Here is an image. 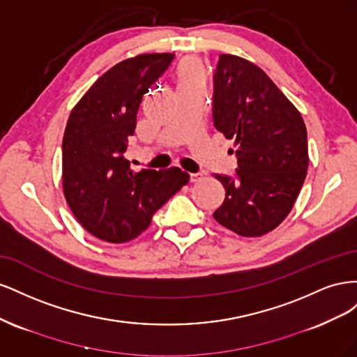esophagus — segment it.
<instances>
[{
	"label": "esophagus",
	"instance_id": "34e87169",
	"mask_svg": "<svg viewBox=\"0 0 357 357\" xmlns=\"http://www.w3.org/2000/svg\"><path fill=\"white\" fill-rule=\"evenodd\" d=\"M189 176H190V181H192V183L199 181V180H202V177H204L202 172H192V174H189Z\"/></svg>",
	"mask_w": 357,
	"mask_h": 357
}]
</instances>
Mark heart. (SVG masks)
<instances>
[{
  "instance_id": "obj_1",
  "label": "heart",
  "mask_w": 357,
  "mask_h": 357,
  "mask_svg": "<svg viewBox=\"0 0 357 357\" xmlns=\"http://www.w3.org/2000/svg\"><path fill=\"white\" fill-rule=\"evenodd\" d=\"M178 75V86H189V84H204L205 82V71L202 62L197 58H189L183 61L177 71Z\"/></svg>"
}]
</instances>
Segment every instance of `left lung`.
<instances>
[{
  "label": "left lung",
  "mask_w": 357,
  "mask_h": 357,
  "mask_svg": "<svg viewBox=\"0 0 357 357\" xmlns=\"http://www.w3.org/2000/svg\"><path fill=\"white\" fill-rule=\"evenodd\" d=\"M213 122L226 138L235 139L238 159L235 177L214 174L226 193L213 218L241 236L265 235L287 218L304 185V119L264 70L244 58L220 55Z\"/></svg>",
  "instance_id": "1"
}]
</instances>
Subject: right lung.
I'll list each match as a JSON object with an SVG mask.
<instances>
[{
	"label": "right lung",
	"mask_w": 357,
	"mask_h": 357,
	"mask_svg": "<svg viewBox=\"0 0 357 357\" xmlns=\"http://www.w3.org/2000/svg\"><path fill=\"white\" fill-rule=\"evenodd\" d=\"M172 53L116 63L75 104L62 139V189L75 219L96 238L126 243L188 185L177 167L134 171L125 159L143 95L171 66Z\"/></svg>",
	"instance_id": "obj_1"
}]
</instances>
